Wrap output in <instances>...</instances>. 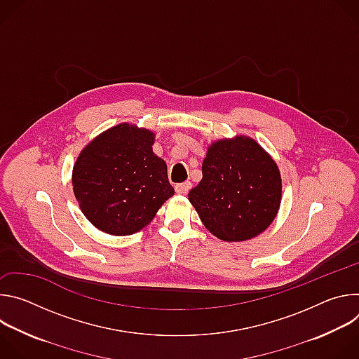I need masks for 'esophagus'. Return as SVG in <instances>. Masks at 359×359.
<instances>
[{
  "mask_svg": "<svg viewBox=\"0 0 359 359\" xmlns=\"http://www.w3.org/2000/svg\"><path fill=\"white\" fill-rule=\"evenodd\" d=\"M191 189V183L190 182H184V183H177L175 186V190L177 194H186L189 190Z\"/></svg>",
  "mask_w": 359,
  "mask_h": 359,
  "instance_id": "34e87169",
  "label": "esophagus"
}]
</instances>
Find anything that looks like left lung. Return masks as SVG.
Instances as JSON below:
<instances>
[{
  "instance_id": "8db88e82",
  "label": "left lung",
  "mask_w": 359,
  "mask_h": 359,
  "mask_svg": "<svg viewBox=\"0 0 359 359\" xmlns=\"http://www.w3.org/2000/svg\"><path fill=\"white\" fill-rule=\"evenodd\" d=\"M201 173L189 201L217 238L245 241L274 222L281 204V175L276 161L254 139L237 135L213 142Z\"/></svg>"
}]
</instances>
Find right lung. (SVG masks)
I'll use <instances>...</instances> for the list:
<instances>
[{
	"label": "right lung",
	"instance_id": "add662e5",
	"mask_svg": "<svg viewBox=\"0 0 359 359\" xmlns=\"http://www.w3.org/2000/svg\"><path fill=\"white\" fill-rule=\"evenodd\" d=\"M155 133L119 123L92 139L72 170L75 198L100 231L129 236L147 226L175 194L166 162L153 153Z\"/></svg>",
	"mask_w": 359,
	"mask_h": 359
}]
</instances>
